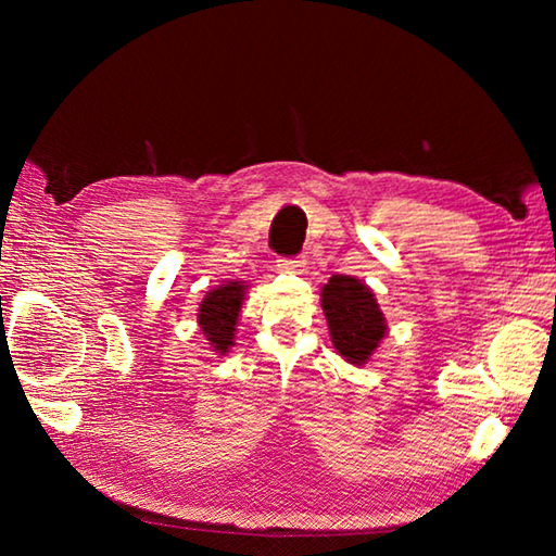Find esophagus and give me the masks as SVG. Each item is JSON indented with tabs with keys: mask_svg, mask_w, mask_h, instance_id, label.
Instances as JSON below:
<instances>
[{
	"mask_svg": "<svg viewBox=\"0 0 556 556\" xmlns=\"http://www.w3.org/2000/svg\"><path fill=\"white\" fill-rule=\"evenodd\" d=\"M279 262V269L281 271H301L306 267V260L304 257H281V260H277Z\"/></svg>",
	"mask_w": 556,
	"mask_h": 556,
	"instance_id": "esophagus-1",
	"label": "esophagus"
}]
</instances>
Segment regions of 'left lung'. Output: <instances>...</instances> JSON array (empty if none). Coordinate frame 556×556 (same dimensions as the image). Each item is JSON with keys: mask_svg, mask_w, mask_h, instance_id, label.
Segmentation results:
<instances>
[{"mask_svg": "<svg viewBox=\"0 0 556 556\" xmlns=\"http://www.w3.org/2000/svg\"><path fill=\"white\" fill-rule=\"evenodd\" d=\"M321 306L336 351L353 365L368 363L388 333L372 289L355 277L333 275L321 289Z\"/></svg>", "mask_w": 556, "mask_h": 556, "instance_id": "1", "label": "left lung"}]
</instances>
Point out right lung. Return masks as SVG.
I'll return each mask as SVG.
<instances>
[{
    "mask_svg": "<svg viewBox=\"0 0 556 556\" xmlns=\"http://www.w3.org/2000/svg\"><path fill=\"white\" fill-rule=\"evenodd\" d=\"M242 281H228L211 289L199 308V326L205 341L215 353L225 355L235 345V331H238V316L244 299Z\"/></svg>",
    "mask_w": 556,
    "mask_h": 556,
    "instance_id": "right-lung-1",
    "label": "right lung"
}]
</instances>
